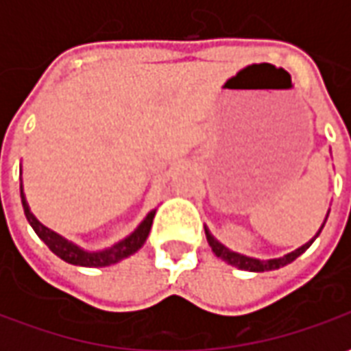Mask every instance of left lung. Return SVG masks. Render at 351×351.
Returning a JSON list of instances; mask_svg holds the SVG:
<instances>
[{
	"label": "left lung",
	"mask_w": 351,
	"mask_h": 351,
	"mask_svg": "<svg viewBox=\"0 0 351 351\" xmlns=\"http://www.w3.org/2000/svg\"><path fill=\"white\" fill-rule=\"evenodd\" d=\"M327 216H329V213H327ZM327 216H325L324 223H322V228L317 229V233L312 239H310L308 243H304L302 246H299L297 250L289 252V254H286V256H282V258H274V259H258V258H248V256H243V254H237V252L229 250L228 246H223V244L220 243V241H216L213 237V233L208 231V228L205 226V235H206V241H208V244H210V248H213V252L218 256L220 259H223L226 263L233 265V267H237V269H243V271H250V272H265V271H274V269H280V267H284V265L291 263V261H295V259L299 258L301 254H304V252L308 250L310 244L314 243L317 239V235L322 233V229H324L325 221H327Z\"/></svg>",
	"instance_id": "obj_1"
}]
</instances>
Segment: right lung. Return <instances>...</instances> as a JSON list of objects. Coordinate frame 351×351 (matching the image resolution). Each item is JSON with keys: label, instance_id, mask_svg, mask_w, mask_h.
<instances>
[{"label": "right lung", "instance_id": "right-lung-1", "mask_svg": "<svg viewBox=\"0 0 351 351\" xmlns=\"http://www.w3.org/2000/svg\"><path fill=\"white\" fill-rule=\"evenodd\" d=\"M20 197H22V206H24V214H26L29 226L34 228V231L37 233V237L41 239L43 243L49 246L50 250L56 254L58 258L64 259L65 263L79 265V267H108V265H114L122 259L130 258L135 252L146 243L148 239V233H150V228H152V220L156 216V208L146 214V218L137 226V229L130 233V235L118 241L112 246H108L105 250L90 252L80 248L79 244L67 241L65 237L58 235L56 231H52L47 226H43L41 221L37 220L34 216V213L29 210V205H27L26 195H24V188L20 184Z\"/></svg>", "mask_w": 351, "mask_h": 351}]
</instances>
